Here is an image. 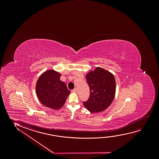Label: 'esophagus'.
Returning <instances> with one entry per match:
<instances>
[{"instance_id": "1", "label": "esophagus", "mask_w": 159, "mask_h": 159, "mask_svg": "<svg viewBox=\"0 0 159 159\" xmlns=\"http://www.w3.org/2000/svg\"><path fill=\"white\" fill-rule=\"evenodd\" d=\"M76 88H74V89H72V92H76Z\"/></svg>"}]
</instances>
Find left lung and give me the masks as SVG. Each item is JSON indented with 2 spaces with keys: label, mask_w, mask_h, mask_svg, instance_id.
Returning <instances> with one entry per match:
<instances>
[{
  "label": "left lung",
  "mask_w": 159,
  "mask_h": 159,
  "mask_svg": "<svg viewBox=\"0 0 159 159\" xmlns=\"http://www.w3.org/2000/svg\"><path fill=\"white\" fill-rule=\"evenodd\" d=\"M90 95L84 107L91 112H102L113 102L116 92V81L113 74L102 67H97L86 75Z\"/></svg>",
  "instance_id": "1"
}]
</instances>
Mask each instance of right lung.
Here are the masks:
<instances>
[{"mask_svg": "<svg viewBox=\"0 0 159 159\" xmlns=\"http://www.w3.org/2000/svg\"><path fill=\"white\" fill-rule=\"evenodd\" d=\"M61 74L54 70L42 74L36 85V92L45 107L58 110L63 106L70 91L65 83L60 80Z\"/></svg>", "mask_w": 159, "mask_h": 159, "instance_id": "right-lung-1", "label": "right lung"}]
</instances>
